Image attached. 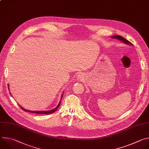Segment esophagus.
<instances>
[{
  "instance_id": "34e87169",
  "label": "esophagus",
  "mask_w": 149,
  "mask_h": 149,
  "mask_svg": "<svg viewBox=\"0 0 149 149\" xmlns=\"http://www.w3.org/2000/svg\"><path fill=\"white\" fill-rule=\"evenodd\" d=\"M77 80L78 81H82L83 79H84V75H82V74H79V75H78V76H77Z\"/></svg>"
}]
</instances>
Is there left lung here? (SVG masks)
I'll return each mask as SVG.
<instances>
[{"label":"left lung","mask_w":149,"mask_h":149,"mask_svg":"<svg viewBox=\"0 0 149 149\" xmlns=\"http://www.w3.org/2000/svg\"><path fill=\"white\" fill-rule=\"evenodd\" d=\"M111 38H115V39H117L118 40H120V41H122L124 44H127V45H132L133 44L131 43L130 42H129V40H126L125 39H124V38H123L122 36H120V35H114V36H113L111 37Z\"/></svg>","instance_id":"obj_1"}]
</instances>
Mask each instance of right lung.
Here are the masks:
<instances>
[{
  "label": "right lung",
  "instance_id": "right-lung-1",
  "mask_svg": "<svg viewBox=\"0 0 149 149\" xmlns=\"http://www.w3.org/2000/svg\"><path fill=\"white\" fill-rule=\"evenodd\" d=\"M63 93H62V95H61V100H60V102H59L58 105L56 106V107H55V109L51 110H48V111H31V110H26L25 109H24L23 107H21V106L20 105H19L20 108L22 109L23 110H24L25 111H26V112H29V113H35V114H52L53 113H54L55 111H56L57 110V109H58V107H59L60 105V104H61V100H62V96H63Z\"/></svg>",
  "mask_w": 149,
  "mask_h": 149
}]
</instances>
